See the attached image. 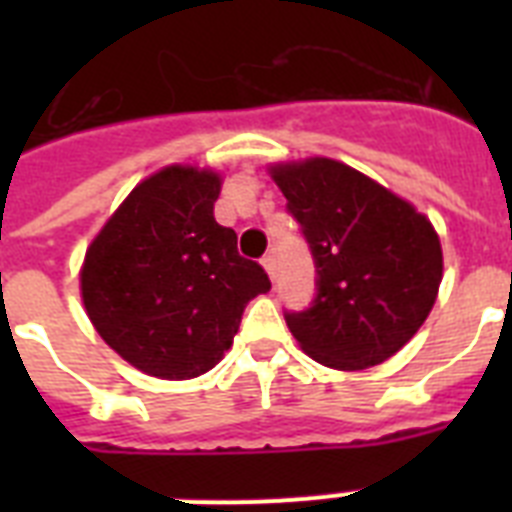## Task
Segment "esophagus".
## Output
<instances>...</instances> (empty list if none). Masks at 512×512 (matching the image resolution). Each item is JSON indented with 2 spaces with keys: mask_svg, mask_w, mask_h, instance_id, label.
<instances>
[{
  "mask_svg": "<svg viewBox=\"0 0 512 512\" xmlns=\"http://www.w3.org/2000/svg\"><path fill=\"white\" fill-rule=\"evenodd\" d=\"M263 268L268 271V276H271V279H276V268H279V265H276V255H265Z\"/></svg>",
  "mask_w": 512,
  "mask_h": 512,
  "instance_id": "obj_1",
  "label": "esophagus"
}]
</instances>
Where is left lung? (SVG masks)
<instances>
[{
	"label": "left lung",
	"mask_w": 512,
	"mask_h": 512,
	"mask_svg": "<svg viewBox=\"0 0 512 512\" xmlns=\"http://www.w3.org/2000/svg\"><path fill=\"white\" fill-rule=\"evenodd\" d=\"M316 265V295L284 311L300 348L332 369L382 364L436 303L444 257L409 201L332 159L273 167Z\"/></svg>",
	"instance_id": "8db88e82"
}]
</instances>
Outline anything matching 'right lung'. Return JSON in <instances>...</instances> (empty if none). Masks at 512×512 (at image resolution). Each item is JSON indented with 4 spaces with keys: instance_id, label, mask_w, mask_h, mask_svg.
Segmentation results:
<instances>
[{
    "instance_id": "1",
    "label": "right lung",
    "mask_w": 512,
    "mask_h": 512,
    "mask_svg": "<svg viewBox=\"0 0 512 512\" xmlns=\"http://www.w3.org/2000/svg\"><path fill=\"white\" fill-rule=\"evenodd\" d=\"M220 177L156 172L124 199L84 257L82 300L111 348L162 380L209 372L231 348L244 305L271 289L215 220Z\"/></svg>"
}]
</instances>
